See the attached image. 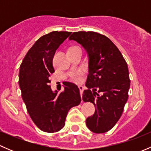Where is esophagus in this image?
<instances>
[{
  "label": "esophagus",
  "mask_w": 151,
  "mask_h": 151,
  "mask_svg": "<svg viewBox=\"0 0 151 151\" xmlns=\"http://www.w3.org/2000/svg\"><path fill=\"white\" fill-rule=\"evenodd\" d=\"M78 88H79V89H80V95H81V96H83V91H84V87H83V86H81V85H80V86H79Z\"/></svg>",
  "instance_id": "obj_1"
}]
</instances>
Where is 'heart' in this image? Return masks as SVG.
Listing matches in <instances>:
<instances>
[{"label": "heart", "mask_w": 151, "mask_h": 151, "mask_svg": "<svg viewBox=\"0 0 151 151\" xmlns=\"http://www.w3.org/2000/svg\"><path fill=\"white\" fill-rule=\"evenodd\" d=\"M76 47H71V48H69V49L76 48ZM81 75H82L81 71H75V72H74L71 74V80H72V81L75 82V83H79V82H80V80H81Z\"/></svg>", "instance_id": "b5f03b06"}]
</instances>
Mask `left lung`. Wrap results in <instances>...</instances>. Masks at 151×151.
I'll return each instance as SVG.
<instances>
[{
  "instance_id": "obj_1",
  "label": "left lung",
  "mask_w": 151,
  "mask_h": 151,
  "mask_svg": "<svg viewBox=\"0 0 151 151\" xmlns=\"http://www.w3.org/2000/svg\"><path fill=\"white\" fill-rule=\"evenodd\" d=\"M69 40L82 45L88 55V74L83 94L91 102L95 113L86 119L91 132L101 134L110 130L121 118L129 97L130 79L127 63L113 42L96 32H74Z\"/></svg>"
}]
</instances>
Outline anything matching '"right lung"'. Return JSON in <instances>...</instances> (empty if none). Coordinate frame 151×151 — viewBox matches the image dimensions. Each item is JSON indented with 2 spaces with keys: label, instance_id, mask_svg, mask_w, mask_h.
Returning a JSON list of instances; mask_svg holds the SVG:
<instances>
[{
  "label": "right lung",
  "instance_id": "right-lung-1",
  "mask_svg": "<svg viewBox=\"0 0 151 151\" xmlns=\"http://www.w3.org/2000/svg\"><path fill=\"white\" fill-rule=\"evenodd\" d=\"M71 33L52 31L39 38L19 68V85L27 111L36 126L48 133L60 131L69 109L81 102L80 90L74 83L65 82L64 90L59 94L52 92L50 85V75L55 72V53Z\"/></svg>",
  "mask_w": 151,
  "mask_h": 151
}]
</instances>
